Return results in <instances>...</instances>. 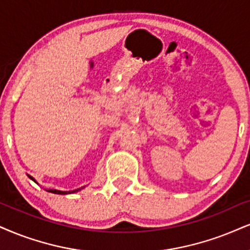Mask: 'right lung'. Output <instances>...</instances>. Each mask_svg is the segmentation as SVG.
Returning a JSON list of instances; mask_svg holds the SVG:
<instances>
[{
	"mask_svg": "<svg viewBox=\"0 0 250 250\" xmlns=\"http://www.w3.org/2000/svg\"><path fill=\"white\" fill-rule=\"evenodd\" d=\"M29 177L31 178V180H32L33 182H36V180L33 177H31L30 175H29ZM84 188V187H83ZM83 188H80V189H76V190H73V191H60V190H54V189H48L47 191L48 192H52V193H57V195H68V193H74V192H78V191H80V190H82Z\"/></svg>",
	"mask_w": 250,
	"mask_h": 250,
	"instance_id": "obj_1",
	"label": "right lung"
}]
</instances>
